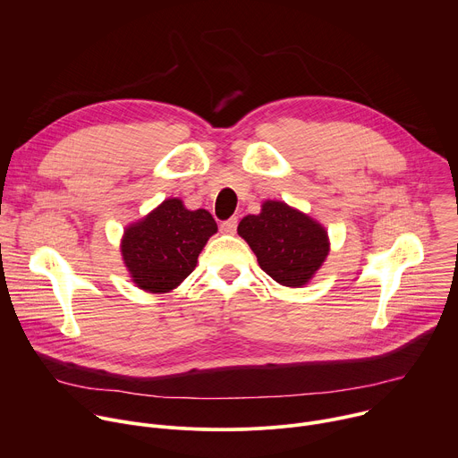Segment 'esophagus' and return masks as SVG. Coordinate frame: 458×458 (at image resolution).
<instances>
[{
	"label": "esophagus",
	"mask_w": 458,
	"mask_h": 458,
	"mask_svg": "<svg viewBox=\"0 0 458 458\" xmlns=\"http://www.w3.org/2000/svg\"><path fill=\"white\" fill-rule=\"evenodd\" d=\"M237 230V217H230L228 221L221 223V232L226 235H233Z\"/></svg>",
	"instance_id": "esophagus-1"
}]
</instances>
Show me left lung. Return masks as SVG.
Masks as SVG:
<instances>
[{
    "instance_id": "1",
    "label": "left lung",
    "mask_w": 458,
    "mask_h": 458,
    "mask_svg": "<svg viewBox=\"0 0 458 458\" xmlns=\"http://www.w3.org/2000/svg\"><path fill=\"white\" fill-rule=\"evenodd\" d=\"M237 233L255 253L259 267L288 288L308 284L330 253L326 228L283 201H265L257 216L241 219Z\"/></svg>"
}]
</instances>
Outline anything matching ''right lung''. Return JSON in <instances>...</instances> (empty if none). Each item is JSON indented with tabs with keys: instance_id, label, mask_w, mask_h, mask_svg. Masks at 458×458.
Masks as SVG:
<instances>
[{
	"instance_id": "obj_1",
	"label": "right lung",
	"mask_w": 458,
	"mask_h": 458,
	"mask_svg": "<svg viewBox=\"0 0 458 458\" xmlns=\"http://www.w3.org/2000/svg\"><path fill=\"white\" fill-rule=\"evenodd\" d=\"M217 225L208 210H188L181 199H165L121 239L123 263L132 283L150 293L175 290L198 267V257Z\"/></svg>"
}]
</instances>
